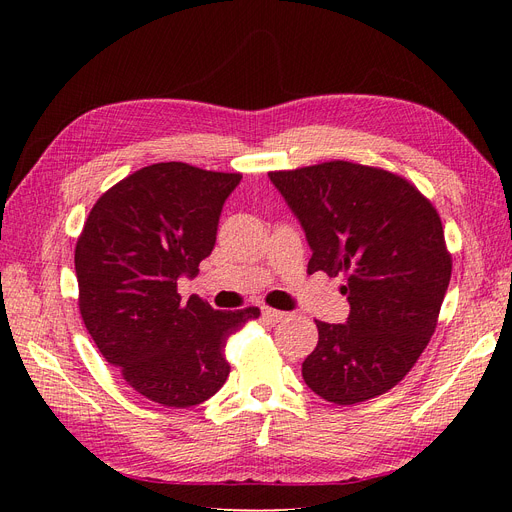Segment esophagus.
Returning a JSON list of instances; mask_svg holds the SVG:
<instances>
[{
	"instance_id": "obj_1",
	"label": "esophagus",
	"mask_w": 512,
	"mask_h": 512,
	"mask_svg": "<svg viewBox=\"0 0 512 512\" xmlns=\"http://www.w3.org/2000/svg\"><path fill=\"white\" fill-rule=\"evenodd\" d=\"M262 316H265L269 322H282L288 314H286V312H280V309L265 307V309H262Z\"/></svg>"
}]
</instances>
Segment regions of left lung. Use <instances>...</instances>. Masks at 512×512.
Listing matches in <instances>:
<instances>
[{
    "label": "left lung",
    "mask_w": 512,
    "mask_h": 512,
    "mask_svg": "<svg viewBox=\"0 0 512 512\" xmlns=\"http://www.w3.org/2000/svg\"><path fill=\"white\" fill-rule=\"evenodd\" d=\"M312 247L307 273H346L344 324L316 320L303 380L339 406L404 380L436 331L451 282L438 211L404 177L344 160L269 173Z\"/></svg>",
    "instance_id": "left-lung-1"
}]
</instances>
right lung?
Masks as SVG:
<instances>
[{
    "instance_id": "add662e5",
    "label": "right lung",
    "mask_w": 512,
    "mask_h": 512,
    "mask_svg": "<svg viewBox=\"0 0 512 512\" xmlns=\"http://www.w3.org/2000/svg\"><path fill=\"white\" fill-rule=\"evenodd\" d=\"M239 173L151 164L104 192L74 250L79 307L104 359L136 393L168 408L203 404L230 374L226 339L258 307L220 312L179 277H196L215 245Z\"/></svg>"
}]
</instances>
